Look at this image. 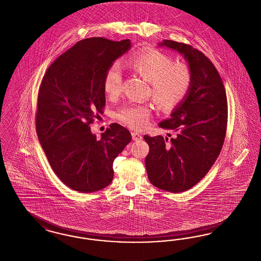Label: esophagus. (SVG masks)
<instances>
[{
  "label": "esophagus",
  "mask_w": 261,
  "mask_h": 261,
  "mask_svg": "<svg viewBox=\"0 0 261 261\" xmlns=\"http://www.w3.org/2000/svg\"><path fill=\"white\" fill-rule=\"evenodd\" d=\"M132 139L134 140V141H141L142 139H143V137L141 134H139V133H137V132H132Z\"/></svg>",
  "instance_id": "esophagus-1"
}]
</instances>
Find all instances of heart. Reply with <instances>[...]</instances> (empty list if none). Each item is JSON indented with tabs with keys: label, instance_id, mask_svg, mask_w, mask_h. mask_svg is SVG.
Segmentation results:
<instances>
[{
	"label": "heart",
	"instance_id": "b5f03b06",
	"mask_svg": "<svg viewBox=\"0 0 261 261\" xmlns=\"http://www.w3.org/2000/svg\"><path fill=\"white\" fill-rule=\"evenodd\" d=\"M165 53L155 49L136 53L128 65L150 82L153 101L160 109L170 110L176 107L188 93L192 84V73L187 65L172 63ZM122 72L114 63L108 67L103 79L105 92L117 96L121 91ZM151 116V109L146 105H126L119 109L116 117L132 129H144Z\"/></svg>",
	"mask_w": 261,
	"mask_h": 261
}]
</instances>
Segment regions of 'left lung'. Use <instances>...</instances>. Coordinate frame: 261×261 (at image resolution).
<instances>
[{"label": "left lung", "instance_id": "left-lung-1", "mask_svg": "<svg viewBox=\"0 0 261 261\" xmlns=\"http://www.w3.org/2000/svg\"><path fill=\"white\" fill-rule=\"evenodd\" d=\"M160 45L185 56L192 84L171 117L159 123L176 136L170 141L162 136H144L149 146L146 168L154 187L178 193L197 185L219 157L227 128V98L219 72L205 54L170 40Z\"/></svg>", "mask_w": 261, "mask_h": 261}]
</instances>
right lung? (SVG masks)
I'll use <instances>...</instances> for the list:
<instances>
[{
  "mask_svg": "<svg viewBox=\"0 0 261 261\" xmlns=\"http://www.w3.org/2000/svg\"><path fill=\"white\" fill-rule=\"evenodd\" d=\"M131 46L101 37L76 42L48 67L38 94L36 130L56 176L83 193L108 187L113 163L132 140L113 123L97 139L89 125L103 113L105 72Z\"/></svg>",
  "mask_w": 261,
  "mask_h": 261,
  "instance_id": "1",
  "label": "right lung"
}]
</instances>
